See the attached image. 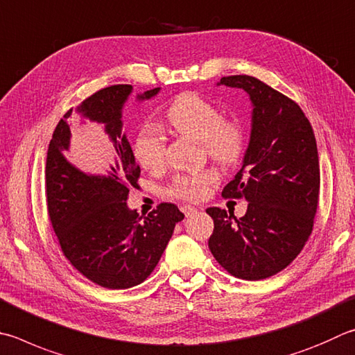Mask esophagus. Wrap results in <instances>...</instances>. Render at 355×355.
I'll return each mask as SVG.
<instances>
[{"label": "esophagus", "mask_w": 355, "mask_h": 355, "mask_svg": "<svg viewBox=\"0 0 355 355\" xmlns=\"http://www.w3.org/2000/svg\"><path fill=\"white\" fill-rule=\"evenodd\" d=\"M180 209H182V212H183L186 217H189V216L196 214V212H197V209L192 208V206H182V208H180Z\"/></svg>", "instance_id": "obj_1"}]
</instances>
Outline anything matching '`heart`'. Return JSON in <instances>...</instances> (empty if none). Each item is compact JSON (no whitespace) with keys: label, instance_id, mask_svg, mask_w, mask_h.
I'll return each mask as SVG.
<instances>
[{"label":"heart","instance_id":"b5f03b06","mask_svg":"<svg viewBox=\"0 0 355 355\" xmlns=\"http://www.w3.org/2000/svg\"><path fill=\"white\" fill-rule=\"evenodd\" d=\"M166 124L182 137L200 141L206 155L220 166H234L245 149V132L241 122L220 116L218 108L196 93L178 94L166 110ZM135 158L143 169L159 171L166 164V139L157 128L144 127L133 146ZM217 182L214 171L180 173L172 178L166 194L173 198L200 202Z\"/></svg>","mask_w":355,"mask_h":355}]
</instances>
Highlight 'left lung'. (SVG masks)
Segmentation results:
<instances>
[{"mask_svg":"<svg viewBox=\"0 0 355 355\" xmlns=\"http://www.w3.org/2000/svg\"><path fill=\"white\" fill-rule=\"evenodd\" d=\"M220 83L245 89L253 102L242 169L222 191L227 198H245L248 208L241 218L206 209L214 220L208 245L230 275L259 281L292 263L312 234L320 197L317 141L300 105L267 83L245 74Z\"/></svg>","mask_w":355,"mask_h":355,"instance_id":"1","label":"left lung"}]
</instances>
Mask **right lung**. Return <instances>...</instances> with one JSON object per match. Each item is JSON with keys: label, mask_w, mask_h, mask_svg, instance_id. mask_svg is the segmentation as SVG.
Returning <instances> with one entry per match:
<instances>
[{"label": "right lung", "mask_w": 355, "mask_h": 355, "mask_svg": "<svg viewBox=\"0 0 355 355\" xmlns=\"http://www.w3.org/2000/svg\"><path fill=\"white\" fill-rule=\"evenodd\" d=\"M158 92L149 89L138 99H150ZM130 93L132 85L105 87L76 108L105 125L118 157L108 175H87L63 157L69 149L68 121L74 108L57 124L46 158L48 214L62 253L87 279L112 290L130 288L149 278L175 223L184 217L173 203H159L146 217L128 209V192L139 188L141 173L130 143L121 133L122 105Z\"/></svg>", "instance_id": "add662e5"}]
</instances>
